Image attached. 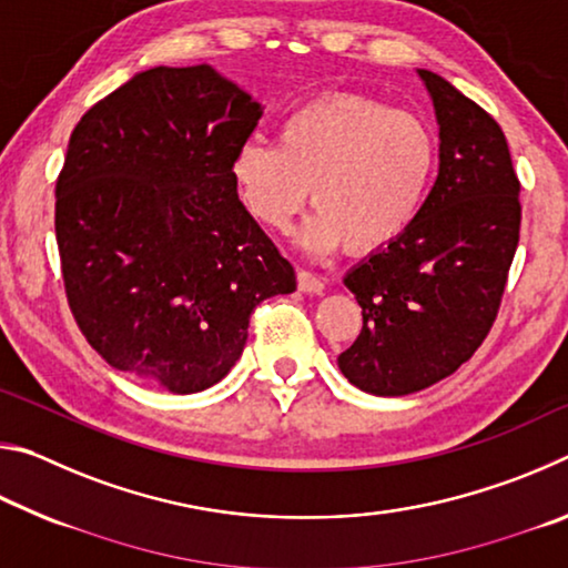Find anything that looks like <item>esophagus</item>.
I'll return each mask as SVG.
<instances>
[{
  "mask_svg": "<svg viewBox=\"0 0 568 568\" xmlns=\"http://www.w3.org/2000/svg\"><path fill=\"white\" fill-rule=\"evenodd\" d=\"M297 287H301L303 293H323L325 291V283L321 281L318 275L311 273V271H297Z\"/></svg>",
  "mask_w": 568,
  "mask_h": 568,
  "instance_id": "esophagus-1",
  "label": "esophagus"
}]
</instances>
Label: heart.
I'll use <instances>...</instances> for the list:
<instances>
[{
    "label": "heart",
    "instance_id": "obj_1",
    "mask_svg": "<svg viewBox=\"0 0 568 568\" xmlns=\"http://www.w3.org/2000/svg\"><path fill=\"white\" fill-rule=\"evenodd\" d=\"M438 168V140L416 112L363 94H333L287 114L275 142L247 140L230 175L247 213L285 230L311 190L303 243L355 253L388 245L416 220Z\"/></svg>",
    "mask_w": 568,
    "mask_h": 568
}]
</instances>
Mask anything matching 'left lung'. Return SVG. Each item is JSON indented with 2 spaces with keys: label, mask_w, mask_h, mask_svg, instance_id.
<instances>
[{
  "label": "left lung",
  "mask_w": 568,
  "mask_h": 568,
  "mask_svg": "<svg viewBox=\"0 0 568 568\" xmlns=\"http://www.w3.org/2000/svg\"><path fill=\"white\" fill-rule=\"evenodd\" d=\"M438 120V178L416 220L345 275L363 328L338 368L373 396H408L458 371L491 331L521 203L498 122L454 84L418 70Z\"/></svg>",
  "instance_id": "left-lung-1"
}]
</instances>
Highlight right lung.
Instances as JSON below:
<instances>
[{
  "mask_svg": "<svg viewBox=\"0 0 568 568\" xmlns=\"http://www.w3.org/2000/svg\"><path fill=\"white\" fill-rule=\"evenodd\" d=\"M263 118L210 64L152 67L82 114L57 178L70 311L112 368L172 393L227 376L265 297L295 291L230 175Z\"/></svg>",
  "mask_w": 568,
  "mask_h": 568,
  "instance_id": "1",
  "label": "right lung"
}]
</instances>
